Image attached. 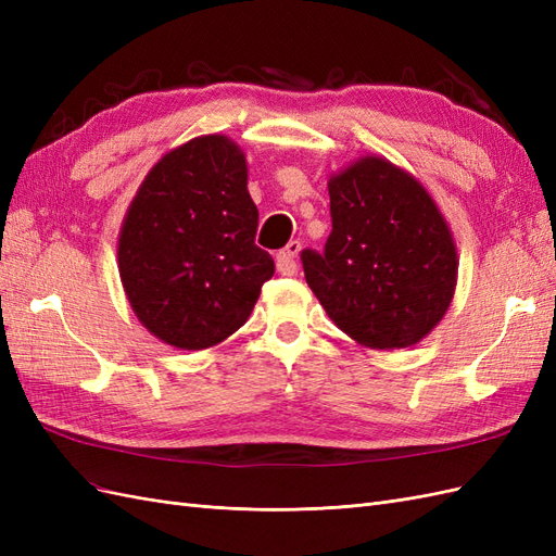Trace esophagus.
I'll return each instance as SVG.
<instances>
[{
	"label": "esophagus",
	"instance_id": "esophagus-1",
	"mask_svg": "<svg viewBox=\"0 0 556 556\" xmlns=\"http://www.w3.org/2000/svg\"><path fill=\"white\" fill-rule=\"evenodd\" d=\"M299 250H301V243H299V241H290L288 245H285V248L278 252V255H276V268H278V274H282V276H294V274H296Z\"/></svg>",
	"mask_w": 556,
	"mask_h": 556
}]
</instances>
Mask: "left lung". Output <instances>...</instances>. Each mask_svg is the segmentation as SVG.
Segmentation results:
<instances>
[{"label":"left lung","instance_id":"obj_1","mask_svg":"<svg viewBox=\"0 0 556 556\" xmlns=\"http://www.w3.org/2000/svg\"><path fill=\"white\" fill-rule=\"evenodd\" d=\"M327 188L325 252H301L308 288L359 345L419 343L457 288V245L441 208L413 174L378 155L355 160Z\"/></svg>","mask_w":556,"mask_h":556}]
</instances>
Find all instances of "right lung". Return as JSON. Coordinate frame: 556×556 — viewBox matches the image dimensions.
I'll use <instances>...</instances> for the list:
<instances>
[{
	"label": "right lung",
	"mask_w": 556,
	"mask_h": 556,
	"mask_svg": "<svg viewBox=\"0 0 556 556\" xmlns=\"http://www.w3.org/2000/svg\"><path fill=\"white\" fill-rule=\"evenodd\" d=\"M243 150L190 139L143 178L117 237V271L139 323L166 345L206 350L241 329L274 257L255 245Z\"/></svg>",
	"instance_id": "right-lung-1"
}]
</instances>
